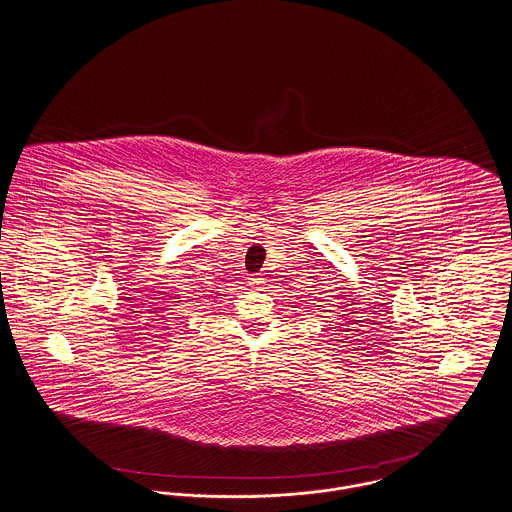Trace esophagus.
Wrapping results in <instances>:
<instances>
[{"label": "esophagus", "instance_id": "1", "mask_svg": "<svg viewBox=\"0 0 512 512\" xmlns=\"http://www.w3.org/2000/svg\"><path fill=\"white\" fill-rule=\"evenodd\" d=\"M262 283H264V281H262V278L250 279V285H252V287H256V289H260V287H262Z\"/></svg>", "mask_w": 512, "mask_h": 512}]
</instances>
